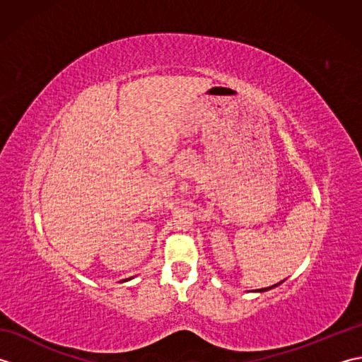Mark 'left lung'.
<instances>
[{"instance_id":"1","label":"left lung","mask_w":362,"mask_h":362,"mask_svg":"<svg viewBox=\"0 0 362 362\" xmlns=\"http://www.w3.org/2000/svg\"><path fill=\"white\" fill-rule=\"evenodd\" d=\"M280 283H281V281H280ZM280 283H279V284H280ZM275 286H276V284H274V286H269V288H263V289H257V291H258V292H264V291H269V289H272V288H275Z\"/></svg>"}]
</instances>
